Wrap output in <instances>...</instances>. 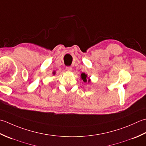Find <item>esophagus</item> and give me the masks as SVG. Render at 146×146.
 Returning <instances> with one entry per match:
<instances>
[{"instance_id":"obj_1","label":"esophagus","mask_w":146,"mask_h":146,"mask_svg":"<svg viewBox=\"0 0 146 146\" xmlns=\"http://www.w3.org/2000/svg\"><path fill=\"white\" fill-rule=\"evenodd\" d=\"M66 70L67 71H69V72H71V71L72 70V68L71 67H66Z\"/></svg>"}]
</instances>
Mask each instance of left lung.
Here are the masks:
<instances>
[{
  "label": "left lung",
  "instance_id": "8db88e82",
  "mask_svg": "<svg viewBox=\"0 0 146 146\" xmlns=\"http://www.w3.org/2000/svg\"><path fill=\"white\" fill-rule=\"evenodd\" d=\"M81 79L86 83L87 82L88 83H90L91 82V79H90V77H88L87 74L84 73V72H82L81 74Z\"/></svg>",
  "mask_w": 146,
  "mask_h": 146
}]
</instances>
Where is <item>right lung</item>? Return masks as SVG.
Returning <instances> with one entry per match:
<instances>
[{
	"instance_id": "add662e5",
	"label": "right lung",
	"mask_w": 146,
	"mask_h": 146,
	"mask_svg": "<svg viewBox=\"0 0 146 146\" xmlns=\"http://www.w3.org/2000/svg\"><path fill=\"white\" fill-rule=\"evenodd\" d=\"M52 74H53V75H55V71H53V72H52Z\"/></svg>"
}]
</instances>
